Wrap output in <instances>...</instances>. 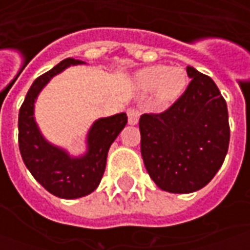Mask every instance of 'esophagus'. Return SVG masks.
I'll return each instance as SVG.
<instances>
[{
	"label": "esophagus",
	"mask_w": 250,
	"mask_h": 250,
	"mask_svg": "<svg viewBox=\"0 0 250 250\" xmlns=\"http://www.w3.org/2000/svg\"><path fill=\"white\" fill-rule=\"evenodd\" d=\"M140 112L136 107H129L128 108V122L130 125H136L139 122Z\"/></svg>",
	"instance_id": "obj_1"
}]
</instances>
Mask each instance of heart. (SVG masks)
Returning <instances> with one entry per match:
<instances>
[{"mask_svg": "<svg viewBox=\"0 0 250 250\" xmlns=\"http://www.w3.org/2000/svg\"><path fill=\"white\" fill-rule=\"evenodd\" d=\"M139 83L145 90L156 89L160 100L169 103L182 94L188 83V76L181 68L150 66L139 73Z\"/></svg>", "mask_w": 250, "mask_h": 250, "instance_id": "obj_1", "label": "heart"}]
</instances>
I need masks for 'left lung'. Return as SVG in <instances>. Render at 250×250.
<instances>
[{
  "label": "left lung",
  "mask_w": 250,
  "mask_h": 250,
  "mask_svg": "<svg viewBox=\"0 0 250 250\" xmlns=\"http://www.w3.org/2000/svg\"><path fill=\"white\" fill-rule=\"evenodd\" d=\"M190 83L168 110L143 114L140 151L156 185L171 193H190L213 179L229 145L227 103L207 75L187 68Z\"/></svg>",
  "instance_id": "left-lung-1"
}]
</instances>
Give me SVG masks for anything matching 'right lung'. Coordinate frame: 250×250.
<instances>
[{
	"label": "right lung",
	"mask_w": 250,
	"mask_h": 250,
	"mask_svg": "<svg viewBox=\"0 0 250 250\" xmlns=\"http://www.w3.org/2000/svg\"><path fill=\"white\" fill-rule=\"evenodd\" d=\"M78 63L83 62L66 58L39 76L24 97L18 120L19 150L24 166L44 189L62 199L86 196L99 187L110 146L128 122L125 112L96 121L87 133V151L82 157H72L44 139L34 121V101L53 76Z\"/></svg>",
	"instance_id": "right-lung-1"
}]
</instances>
